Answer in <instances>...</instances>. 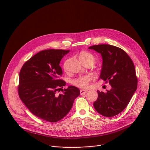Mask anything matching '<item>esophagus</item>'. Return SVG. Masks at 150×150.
Wrapping results in <instances>:
<instances>
[{"label":"esophagus","instance_id":"obj_1","mask_svg":"<svg viewBox=\"0 0 150 150\" xmlns=\"http://www.w3.org/2000/svg\"><path fill=\"white\" fill-rule=\"evenodd\" d=\"M87 91H88V90H81L80 94H81V95H83V94L87 93Z\"/></svg>","mask_w":150,"mask_h":150}]
</instances>
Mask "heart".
Wrapping results in <instances>:
<instances>
[{
    "mask_svg": "<svg viewBox=\"0 0 150 150\" xmlns=\"http://www.w3.org/2000/svg\"><path fill=\"white\" fill-rule=\"evenodd\" d=\"M80 59L88 60L93 62L95 60L94 56L89 52H83L80 54ZM91 81V78L89 76H81L76 78L72 79L71 81V84L75 87L80 88H86L88 87L90 82Z\"/></svg>",
    "mask_w": 150,
    "mask_h": 150,
    "instance_id": "b5f03b06",
    "label": "heart"
}]
</instances>
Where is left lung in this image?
Here are the masks:
<instances>
[{"label":"left lung","mask_w":150,"mask_h":150,"mask_svg":"<svg viewBox=\"0 0 150 150\" xmlns=\"http://www.w3.org/2000/svg\"><path fill=\"white\" fill-rule=\"evenodd\" d=\"M88 49L101 54L103 65L100 78L112 86L106 93L97 91L94 107L104 116H115L126 108L137 88L134 64L123 50L115 46L98 45Z\"/></svg>","instance_id":"1"}]
</instances>
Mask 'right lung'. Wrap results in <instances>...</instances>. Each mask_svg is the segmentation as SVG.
I'll return each instance as SVG.
<instances>
[{
	"mask_svg": "<svg viewBox=\"0 0 150 150\" xmlns=\"http://www.w3.org/2000/svg\"><path fill=\"white\" fill-rule=\"evenodd\" d=\"M69 50L49 49L31 57L19 72L18 94L29 110L37 117L57 122L71 110L79 90L75 86L63 89L66 82L59 79V63ZM62 90L63 94H57Z\"/></svg>",
	"mask_w": 150,
	"mask_h": 150,
	"instance_id": "right-lung-1",
	"label": "right lung"
}]
</instances>
